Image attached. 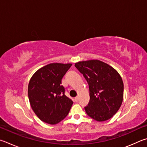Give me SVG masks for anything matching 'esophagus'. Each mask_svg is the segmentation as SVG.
<instances>
[{
	"mask_svg": "<svg viewBox=\"0 0 147 147\" xmlns=\"http://www.w3.org/2000/svg\"><path fill=\"white\" fill-rule=\"evenodd\" d=\"M74 101H75V102H78V96H76L74 98Z\"/></svg>",
	"mask_w": 147,
	"mask_h": 147,
	"instance_id": "obj_1",
	"label": "esophagus"
}]
</instances>
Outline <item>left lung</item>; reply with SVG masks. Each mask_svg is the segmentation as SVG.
<instances>
[{
    "instance_id": "1",
    "label": "left lung",
    "mask_w": 147,
    "mask_h": 147,
    "mask_svg": "<svg viewBox=\"0 0 147 147\" xmlns=\"http://www.w3.org/2000/svg\"><path fill=\"white\" fill-rule=\"evenodd\" d=\"M89 87L90 100L85 107L87 114L98 121L111 118L121 105L123 83L115 69L98 60L75 63Z\"/></svg>"
}]
</instances>
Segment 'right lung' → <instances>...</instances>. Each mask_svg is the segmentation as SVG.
I'll use <instances>...</instances> for the list:
<instances>
[{"mask_svg": "<svg viewBox=\"0 0 147 147\" xmlns=\"http://www.w3.org/2000/svg\"><path fill=\"white\" fill-rule=\"evenodd\" d=\"M71 63H50L38 69L29 81L28 97L31 108L42 121L51 125L67 116L73 101L65 94L62 80Z\"/></svg>", "mask_w": 147, "mask_h": 147, "instance_id": "add662e5", "label": "right lung"}]
</instances>
